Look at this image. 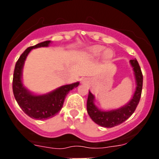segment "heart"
Masks as SVG:
<instances>
[{"instance_id": "obj_1", "label": "heart", "mask_w": 159, "mask_h": 159, "mask_svg": "<svg viewBox=\"0 0 159 159\" xmlns=\"http://www.w3.org/2000/svg\"><path fill=\"white\" fill-rule=\"evenodd\" d=\"M104 49L105 48L102 47V46H95L91 50V52H92V56H94V57H99V56H100L102 54V52L104 51ZM112 55H113V53H112V52L111 50H106L103 52V57L105 59H110L112 57Z\"/></svg>"}]
</instances>
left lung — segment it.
Here are the masks:
<instances>
[{
    "instance_id": "1",
    "label": "left lung",
    "mask_w": 159,
    "mask_h": 159,
    "mask_svg": "<svg viewBox=\"0 0 159 159\" xmlns=\"http://www.w3.org/2000/svg\"><path fill=\"white\" fill-rule=\"evenodd\" d=\"M130 64L134 68L135 75L137 88L134 95L129 103L117 110L110 111H102L99 110L94 104V96L89 92L87 101V111L91 119L98 125L103 127H113L121 124L130 117L137 107L140 98H141L142 89H143V73L140 66L136 59L130 60Z\"/></svg>"
}]
</instances>
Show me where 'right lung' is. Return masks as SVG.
Wrapping results in <instances>:
<instances>
[{
  "mask_svg": "<svg viewBox=\"0 0 159 159\" xmlns=\"http://www.w3.org/2000/svg\"><path fill=\"white\" fill-rule=\"evenodd\" d=\"M49 40L41 42L34 46L28 48L21 55L15 65L12 79V92L20 107L27 116L32 119H47L57 115L62 108L67 93L76 88L79 82L64 85L48 95H34L29 93L21 83V71L26 57L32 48L47 47Z\"/></svg>",
  "mask_w": 159,
  "mask_h": 159,
  "instance_id": "1",
  "label": "right lung"
}]
</instances>
